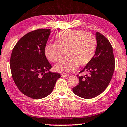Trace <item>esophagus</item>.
<instances>
[{
	"label": "esophagus",
	"mask_w": 127,
	"mask_h": 127,
	"mask_svg": "<svg viewBox=\"0 0 127 127\" xmlns=\"http://www.w3.org/2000/svg\"><path fill=\"white\" fill-rule=\"evenodd\" d=\"M61 76H62V77H67L70 76L69 74H62Z\"/></svg>",
	"instance_id": "1"
}]
</instances>
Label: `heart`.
<instances>
[{
	"label": "heart",
	"mask_w": 127,
	"mask_h": 127,
	"mask_svg": "<svg viewBox=\"0 0 127 127\" xmlns=\"http://www.w3.org/2000/svg\"><path fill=\"white\" fill-rule=\"evenodd\" d=\"M55 43L45 45L44 52L50 62L56 63L54 70L60 73L73 72L77 66H85L93 59L97 47V40L92 33L83 30H64L56 33Z\"/></svg>",
	"instance_id": "heart-1"
}]
</instances>
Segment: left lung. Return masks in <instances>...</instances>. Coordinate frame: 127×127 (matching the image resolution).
<instances>
[{"label": "left lung", "mask_w": 127, "mask_h": 127, "mask_svg": "<svg viewBox=\"0 0 127 127\" xmlns=\"http://www.w3.org/2000/svg\"><path fill=\"white\" fill-rule=\"evenodd\" d=\"M96 36L97 47L94 57L80 71V73L88 72L89 76L77 75L79 83L73 88V92L82 98H94L102 94L109 85L115 69V59L111 43L98 32Z\"/></svg>", "instance_id": "8db88e82"}]
</instances>
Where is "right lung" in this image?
Listing matches in <instances>:
<instances>
[{"mask_svg": "<svg viewBox=\"0 0 127 127\" xmlns=\"http://www.w3.org/2000/svg\"><path fill=\"white\" fill-rule=\"evenodd\" d=\"M50 33V29L30 32L18 41L10 56L15 85L23 94L33 99L49 95L61 77L59 73L50 71L52 66L44 52Z\"/></svg>", "mask_w": 127, "mask_h": 127, "instance_id": "obj_1", "label": "right lung"}]
</instances>
